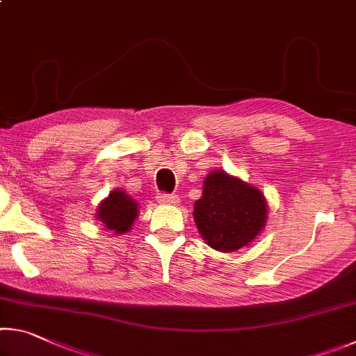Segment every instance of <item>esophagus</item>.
<instances>
[{
  "label": "esophagus",
  "mask_w": 356,
  "mask_h": 356,
  "mask_svg": "<svg viewBox=\"0 0 356 356\" xmlns=\"http://www.w3.org/2000/svg\"><path fill=\"white\" fill-rule=\"evenodd\" d=\"M156 201L160 204H176L179 202V197L174 195H168V193H159V195H156Z\"/></svg>",
  "instance_id": "obj_1"
}]
</instances>
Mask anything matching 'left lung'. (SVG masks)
I'll use <instances>...</instances> for the list:
<instances>
[{"mask_svg":"<svg viewBox=\"0 0 356 356\" xmlns=\"http://www.w3.org/2000/svg\"><path fill=\"white\" fill-rule=\"evenodd\" d=\"M193 216L207 245L229 252L256 238L267 220V204L254 186L225 171H213L204 182Z\"/></svg>","mask_w":356,"mask_h":356,"instance_id":"8db88e82","label":"left lung"}]
</instances>
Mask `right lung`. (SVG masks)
I'll list each match as a JSON object with an SVG mask.
<instances>
[{
    "label": "right lung",
    "instance_id": "add662e5",
    "mask_svg": "<svg viewBox=\"0 0 356 356\" xmlns=\"http://www.w3.org/2000/svg\"><path fill=\"white\" fill-rule=\"evenodd\" d=\"M138 215L136 202L124 191L114 190L110 196L100 204L97 210V218L105 227L119 234L127 232Z\"/></svg>",
    "mask_w": 356,
    "mask_h": 356
}]
</instances>
